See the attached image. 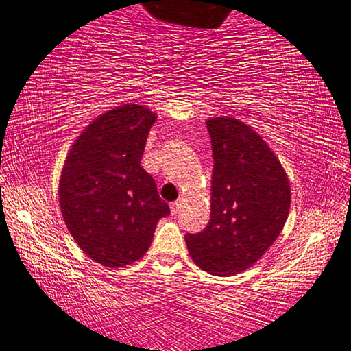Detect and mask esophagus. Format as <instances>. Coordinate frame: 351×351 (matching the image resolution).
<instances>
[{"instance_id":"34e87169","label":"esophagus","mask_w":351,"mask_h":351,"mask_svg":"<svg viewBox=\"0 0 351 351\" xmlns=\"http://www.w3.org/2000/svg\"><path fill=\"white\" fill-rule=\"evenodd\" d=\"M180 208H182V201H176V202L171 204V213H172V215L179 213Z\"/></svg>"}]
</instances>
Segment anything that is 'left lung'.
Segmentation results:
<instances>
[{
	"instance_id": "obj_1",
	"label": "left lung",
	"mask_w": 351,
	"mask_h": 351,
	"mask_svg": "<svg viewBox=\"0 0 351 351\" xmlns=\"http://www.w3.org/2000/svg\"><path fill=\"white\" fill-rule=\"evenodd\" d=\"M212 138V212L207 228L186 234L193 262L213 276H234L261 258L281 234L290 183L262 136L235 117L206 122Z\"/></svg>"
}]
</instances>
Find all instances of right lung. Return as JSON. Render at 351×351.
I'll return each instance as SVG.
<instances>
[{"label": "right lung", "instance_id": "1", "mask_svg": "<svg viewBox=\"0 0 351 351\" xmlns=\"http://www.w3.org/2000/svg\"><path fill=\"white\" fill-rule=\"evenodd\" d=\"M157 114L127 104L89 123L70 147L59 179V206L70 235L100 265L121 268L147 252L169 215L141 166Z\"/></svg>", "mask_w": 351, "mask_h": 351}]
</instances>
